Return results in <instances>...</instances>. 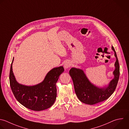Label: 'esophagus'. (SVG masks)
<instances>
[{
	"label": "esophagus",
	"instance_id": "esophagus-1",
	"mask_svg": "<svg viewBox=\"0 0 129 129\" xmlns=\"http://www.w3.org/2000/svg\"><path fill=\"white\" fill-rule=\"evenodd\" d=\"M71 66V64L69 61H66L65 62L64 64V67L65 69H68Z\"/></svg>",
	"mask_w": 129,
	"mask_h": 129
}]
</instances>
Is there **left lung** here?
<instances>
[{"label": "left lung", "mask_w": 129, "mask_h": 129, "mask_svg": "<svg viewBox=\"0 0 129 129\" xmlns=\"http://www.w3.org/2000/svg\"><path fill=\"white\" fill-rule=\"evenodd\" d=\"M112 50L116 57L115 69L113 72L114 78L106 87L99 88L95 86L89 80L81 69L72 68L70 70L69 74L73 82L76 95L82 103L89 105L97 104L107 99L114 92L119 77V65L113 47Z\"/></svg>", "instance_id": "obj_1"}]
</instances>
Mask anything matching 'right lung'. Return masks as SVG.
<instances>
[{"label":"right lung","mask_w":129,"mask_h":129,"mask_svg":"<svg viewBox=\"0 0 129 129\" xmlns=\"http://www.w3.org/2000/svg\"><path fill=\"white\" fill-rule=\"evenodd\" d=\"M13 61L14 58L10 72V83L18 101L25 107L34 111H41L51 107L56 99V84L60 74L64 71L63 67L52 69L41 83L33 86H27L16 81L12 69Z\"/></svg>","instance_id":"1"}]
</instances>
